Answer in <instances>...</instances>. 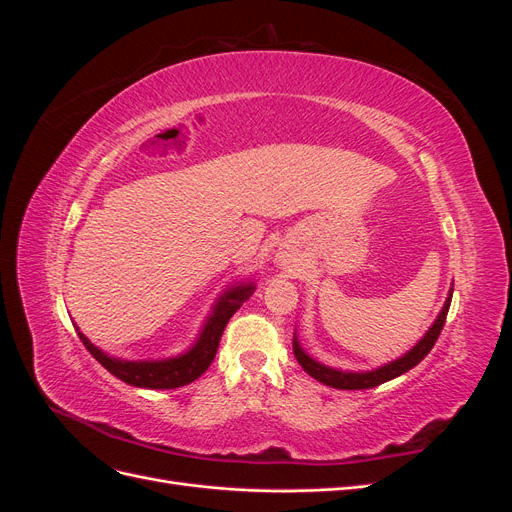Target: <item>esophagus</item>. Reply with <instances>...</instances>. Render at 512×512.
I'll return each instance as SVG.
<instances>
[{
    "label": "esophagus",
    "mask_w": 512,
    "mask_h": 512,
    "mask_svg": "<svg viewBox=\"0 0 512 512\" xmlns=\"http://www.w3.org/2000/svg\"><path fill=\"white\" fill-rule=\"evenodd\" d=\"M282 260H284V258H282Z\"/></svg>",
    "instance_id": "1"
}]
</instances>
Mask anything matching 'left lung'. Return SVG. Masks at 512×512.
Here are the masks:
<instances>
[{"mask_svg":"<svg viewBox=\"0 0 512 512\" xmlns=\"http://www.w3.org/2000/svg\"><path fill=\"white\" fill-rule=\"evenodd\" d=\"M451 299H453V288L448 290V297H446V301H444V305L440 309L438 318L433 320L429 331L421 339H418L416 346H412L404 356H399V359L384 363V365L371 369V371H344V369H335V367H329V365L316 361L314 356H309L303 350L297 333H294V337H292L294 356H297L299 365L307 371L309 376L316 378L322 384L333 386V389H342V391L374 389V386H378V384H384V382H389V380H393V378H397L401 374H406L408 369H412L414 365H418V363L425 359V356L429 354V350L433 348V344H436V339H438V335H440V331L444 327L448 307H451Z\"/></svg>","mask_w":512,"mask_h":512,"instance_id":"obj_1","label":"left lung"}]
</instances>
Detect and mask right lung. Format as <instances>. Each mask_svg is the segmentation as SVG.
<instances>
[{
	"label": "right lung",
	"mask_w": 512,
	"mask_h": 512,
	"mask_svg": "<svg viewBox=\"0 0 512 512\" xmlns=\"http://www.w3.org/2000/svg\"><path fill=\"white\" fill-rule=\"evenodd\" d=\"M254 290V282H241L224 290L220 299L211 307V314L207 316L203 329H200L196 342L183 354L170 356V359H117V356H108L104 350L91 344L79 331V327H76V331H79L81 342L91 352V356L126 384L138 386V389H179V386L190 384L205 374L207 367L215 359V352H218L228 320L243 305V301L252 297Z\"/></svg>",
	"instance_id": "add662e5"
}]
</instances>
